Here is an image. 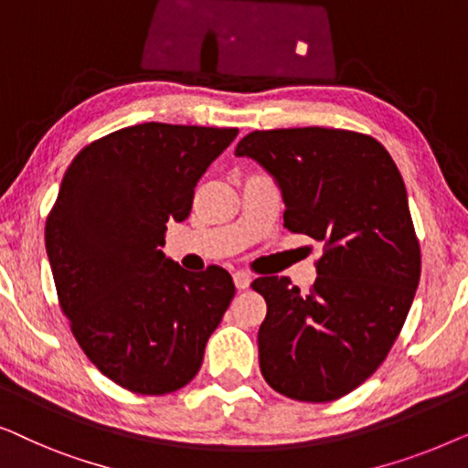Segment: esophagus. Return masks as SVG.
I'll return each instance as SVG.
<instances>
[{"mask_svg":"<svg viewBox=\"0 0 468 468\" xmlns=\"http://www.w3.org/2000/svg\"><path fill=\"white\" fill-rule=\"evenodd\" d=\"M251 274L249 272H245V271H239V272H234V285H236V290H247L249 285H251Z\"/></svg>","mask_w":468,"mask_h":468,"instance_id":"34e87169","label":"esophagus"}]
</instances>
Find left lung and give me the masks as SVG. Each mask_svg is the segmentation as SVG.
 Here are the masks:
<instances>
[{"mask_svg":"<svg viewBox=\"0 0 468 468\" xmlns=\"http://www.w3.org/2000/svg\"><path fill=\"white\" fill-rule=\"evenodd\" d=\"M236 155L277 178L290 232L324 242L306 293L274 274L251 283L268 306L258 332L261 375L287 399H341L386 360L420 283L400 172L379 140L335 127L255 130Z\"/></svg>","mask_w":468,"mask_h":468,"instance_id":"8db88e82","label":"left lung"}]
</instances>
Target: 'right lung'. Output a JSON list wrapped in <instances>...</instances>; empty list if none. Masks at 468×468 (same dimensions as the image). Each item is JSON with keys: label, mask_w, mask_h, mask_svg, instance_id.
<instances>
[{"label": "right lung", "mask_w": 468, "mask_h": 468, "mask_svg": "<svg viewBox=\"0 0 468 468\" xmlns=\"http://www.w3.org/2000/svg\"><path fill=\"white\" fill-rule=\"evenodd\" d=\"M236 133L155 121L123 127L80 149L63 175L44 226L57 300L89 360L133 394L187 386L234 298L221 266L187 272L159 247Z\"/></svg>", "instance_id": "add662e5"}]
</instances>
